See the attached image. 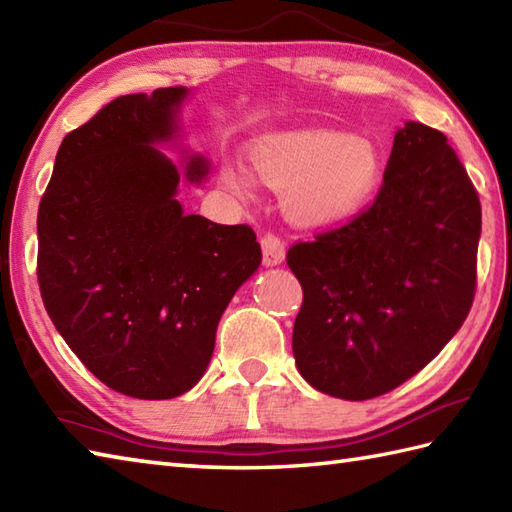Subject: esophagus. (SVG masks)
<instances>
[{"label":"esophagus","mask_w":512,"mask_h":512,"mask_svg":"<svg viewBox=\"0 0 512 512\" xmlns=\"http://www.w3.org/2000/svg\"><path fill=\"white\" fill-rule=\"evenodd\" d=\"M262 253H264V266L273 268L284 262L286 257V244L275 233H266L262 237Z\"/></svg>","instance_id":"esophagus-1"}]
</instances>
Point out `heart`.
<instances>
[{"instance_id": "obj_1", "label": "heart", "mask_w": 512, "mask_h": 512, "mask_svg": "<svg viewBox=\"0 0 512 512\" xmlns=\"http://www.w3.org/2000/svg\"><path fill=\"white\" fill-rule=\"evenodd\" d=\"M259 184L281 195L292 222L306 228L350 220L374 198L385 158L367 134L334 129H292L255 138L246 149ZM242 165H224L220 184L242 200L255 195V181Z\"/></svg>"}]
</instances>
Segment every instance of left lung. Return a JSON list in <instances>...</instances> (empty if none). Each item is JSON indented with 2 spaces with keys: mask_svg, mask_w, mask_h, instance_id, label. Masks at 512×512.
Segmentation results:
<instances>
[{
  "mask_svg": "<svg viewBox=\"0 0 512 512\" xmlns=\"http://www.w3.org/2000/svg\"><path fill=\"white\" fill-rule=\"evenodd\" d=\"M480 233V198L447 136L407 121L376 202L288 250L303 288L292 330L299 374L343 400L418 374L471 310Z\"/></svg>",
  "mask_w": 512,
  "mask_h": 512,
  "instance_id": "1",
  "label": "left lung"
}]
</instances>
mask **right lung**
<instances>
[{
  "label": "right lung",
  "instance_id": "right-lung-1",
  "mask_svg": "<svg viewBox=\"0 0 512 512\" xmlns=\"http://www.w3.org/2000/svg\"><path fill=\"white\" fill-rule=\"evenodd\" d=\"M189 88L127 94L63 138L37 215V277L54 328L125 396L167 400L204 376L237 288L262 264L253 228L187 215L178 143ZM184 178L211 162L180 149Z\"/></svg>",
  "mask_w": 512,
  "mask_h": 512
}]
</instances>
